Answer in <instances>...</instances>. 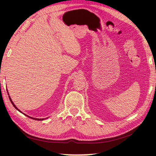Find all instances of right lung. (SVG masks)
<instances>
[{
	"label": "right lung",
	"mask_w": 156,
	"mask_h": 156,
	"mask_svg": "<svg viewBox=\"0 0 156 156\" xmlns=\"http://www.w3.org/2000/svg\"><path fill=\"white\" fill-rule=\"evenodd\" d=\"M8 95H9V94H8ZM9 100H10V101H11V102H12V104L13 105V106H14V107H15V109H16L18 112H20V113H22V112H20V111L17 108V107L16 106V105H14V102H13V101L12 100V99H11V98H10V96H9ZM23 114H24L25 115H26V116H27V117H29V118H31V119H34V120H44V119H47V118H32V117H30V116H29V115H26V114H25V113H23Z\"/></svg>",
	"instance_id": "1"
}]
</instances>
